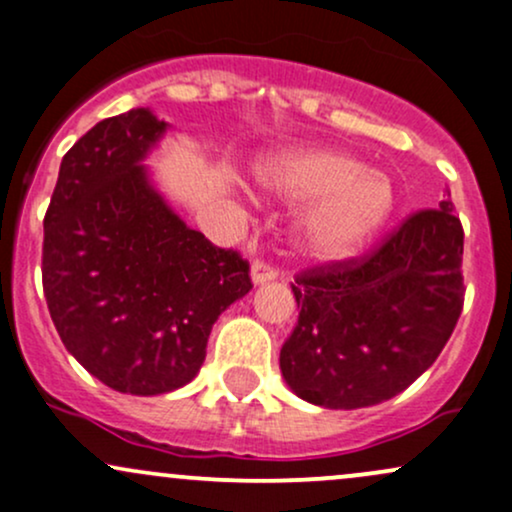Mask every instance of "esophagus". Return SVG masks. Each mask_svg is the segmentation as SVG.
<instances>
[{"label":"esophagus","instance_id":"1","mask_svg":"<svg viewBox=\"0 0 512 512\" xmlns=\"http://www.w3.org/2000/svg\"><path fill=\"white\" fill-rule=\"evenodd\" d=\"M275 278H278V270L270 266V263L254 261V266H251V282H254V285H266V282Z\"/></svg>","mask_w":512,"mask_h":512}]
</instances>
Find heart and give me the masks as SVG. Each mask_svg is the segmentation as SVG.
Returning a JSON list of instances; mask_svg holds the SVG:
<instances>
[{
	"label": "heart",
	"instance_id": "heart-1",
	"mask_svg": "<svg viewBox=\"0 0 512 512\" xmlns=\"http://www.w3.org/2000/svg\"><path fill=\"white\" fill-rule=\"evenodd\" d=\"M266 189L290 201H311L299 218V244L318 261L357 254L386 225L395 206L393 182L338 148H297L261 172Z\"/></svg>",
	"mask_w": 512,
	"mask_h": 512
}]
</instances>
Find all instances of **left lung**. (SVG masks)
Returning a JSON list of instances; mask_svg holds the SVG:
<instances>
[{
    "label": "left lung",
    "mask_w": 512,
    "mask_h": 512,
    "mask_svg": "<svg viewBox=\"0 0 512 512\" xmlns=\"http://www.w3.org/2000/svg\"><path fill=\"white\" fill-rule=\"evenodd\" d=\"M448 196L410 215L371 256L294 278L302 311L280 350L292 393L326 410L371 407L436 362L465 302V232Z\"/></svg>",
    "instance_id": "obj_1"
}]
</instances>
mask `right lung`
I'll use <instances>...</instances> for the list:
<instances>
[{"label": "right lung", "instance_id": "right-lung-1", "mask_svg": "<svg viewBox=\"0 0 512 512\" xmlns=\"http://www.w3.org/2000/svg\"><path fill=\"white\" fill-rule=\"evenodd\" d=\"M167 122L148 107L102 119L59 165L45 213L42 290L88 374L129 395L194 381L208 335L251 290L249 263L186 227L143 160Z\"/></svg>", "mask_w": 512, "mask_h": 512}]
</instances>
